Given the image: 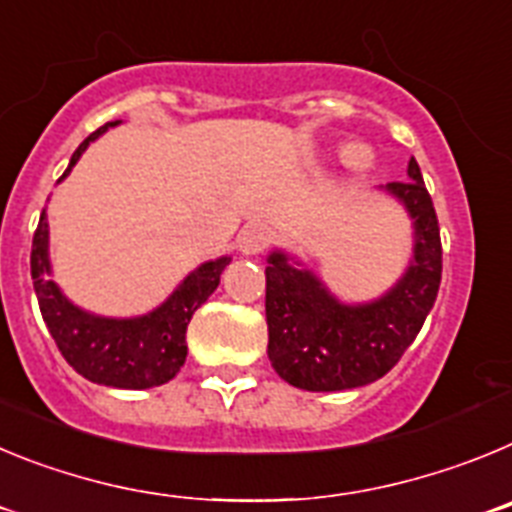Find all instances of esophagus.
<instances>
[{"instance_id": "34e87169", "label": "esophagus", "mask_w": 512, "mask_h": 512, "mask_svg": "<svg viewBox=\"0 0 512 512\" xmlns=\"http://www.w3.org/2000/svg\"><path fill=\"white\" fill-rule=\"evenodd\" d=\"M269 241L271 230L261 223H251L238 233V241L235 243H238V251H241L243 256H256V253H261L269 246Z\"/></svg>"}]
</instances>
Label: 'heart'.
Here are the masks:
<instances>
[{
	"label": "heart",
	"instance_id": "heart-1",
	"mask_svg": "<svg viewBox=\"0 0 512 512\" xmlns=\"http://www.w3.org/2000/svg\"><path fill=\"white\" fill-rule=\"evenodd\" d=\"M343 164L351 166V169H364L369 161H372V151L364 146V143H346L341 148Z\"/></svg>",
	"mask_w": 512,
	"mask_h": 512
}]
</instances>
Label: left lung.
<instances>
[{
	"label": "left lung",
	"instance_id": "left-lung-1",
	"mask_svg": "<svg viewBox=\"0 0 512 512\" xmlns=\"http://www.w3.org/2000/svg\"><path fill=\"white\" fill-rule=\"evenodd\" d=\"M379 189L413 220V256L377 300H338L315 271L282 248L266 259V351L274 372L292 387L341 392L377 382L408 351L436 302L441 233L418 161L410 158L408 182Z\"/></svg>",
	"mask_w": 512,
	"mask_h": 512
}]
</instances>
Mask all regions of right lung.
Here are the masks:
<instances>
[{"label": "right lung", "instance_id": "add662e5", "mask_svg": "<svg viewBox=\"0 0 512 512\" xmlns=\"http://www.w3.org/2000/svg\"><path fill=\"white\" fill-rule=\"evenodd\" d=\"M120 120L107 122L94 130L71 156L69 169L63 171L66 179L71 166L87 151L89 143ZM58 179V182H61ZM51 230L48 215H40L38 230L33 235V253H30V271L33 287L38 295L40 312L51 330L53 341L63 359L76 372L94 384L120 387V390H148L176 377L187 361V325L194 310L205 305L220 284V274L230 264V256H220L189 271L176 289L158 307L135 318H107L84 310L53 282L51 266Z\"/></svg>", "mask_w": 512, "mask_h": 512}]
</instances>
